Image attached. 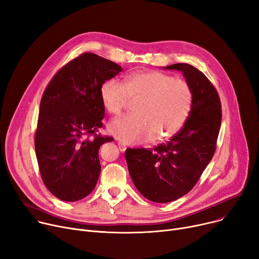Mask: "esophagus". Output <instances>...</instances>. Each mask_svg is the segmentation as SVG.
Masks as SVG:
<instances>
[{"label":"esophagus","mask_w":259,"mask_h":259,"mask_svg":"<svg viewBox=\"0 0 259 259\" xmlns=\"http://www.w3.org/2000/svg\"><path fill=\"white\" fill-rule=\"evenodd\" d=\"M118 147H119L120 151H124L126 149V145L122 142H118Z\"/></svg>","instance_id":"34e87169"}]
</instances>
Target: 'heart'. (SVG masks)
<instances>
[{"label": "heart", "mask_w": 259, "mask_h": 259, "mask_svg": "<svg viewBox=\"0 0 259 259\" xmlns=\"http://www.w3.org/2000/svg\"><path fill=\"white\" fill-rule=\"evenodd\" d=\"M104 109L118 116L128 99L135 103L134 115L117 119L110 124L112 135L125 143L160 141L176 134L186 121L193 94L189 83L159 71H138L128 74L123 84L105 80L100 87Z\"/></svg>", "instance_id": "1"}]
</instances>
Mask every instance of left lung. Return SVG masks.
<instances>
[{
  "instance_id": "obj_1",
  "label": "left lung",
  "mask_w": 259,
  "mask_h": 259,
  "mask_svg": "<svg viewBox=\"0 0 259 259\" xmlns=\"http://www.w3.org/2000/svg\"><path fill=\"white\" fill-rule=\"evenodd\" d=\"M183 73L193 101L182 130L154 149L127 148L133 183L147 200L168 203L187 194L199 181L217 148L222 122L220 96L206 76L188 64L163 67Z\"/></svg>"
}]
</instances>
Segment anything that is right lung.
<instances>
[{
	"label": "right lung",
	"mask_w": 259,
	"mask_h": 259,
	"mask_svg": "<svg viewBox=\"0 0 259 259\" xmlns=\"http://www.w3.org/2000/svg\"><path fill=\"white\" fill-rule=\"evenodd\" d=\"M121 71L109 59L83 53L60 69L45 90L35 154L46 187L59 200L79 201L96 186L99 148L113 141L112 137L97 135L104 117L100 87Z\"/></svg>",
	"instance_id": "right-lung-1"
}]
</instances>
